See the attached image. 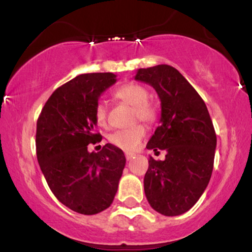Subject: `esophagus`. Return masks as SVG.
I'll return each mask as SVG.
<instances>
[{"label":"esophagus","mask_w":252,"mask_h":252,"mask_svg":"<svg viewBox=\"0 0 252 252\" xmlns=\"http://www.w3.org/2000/svg\"><path fill=\"white\" fill-rule=\"evenodd\" d=\"M135 158V154H132V153H126V161H130L131 158Z\"/></svg>","instance_id":"esophagus-1"}]
</instances>
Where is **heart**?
<instances>
[{"instance_id": "obj_1", "label": "heart", "mask_w": 252, "mask_h": 252, "mask_svg": "<svg viewBox=\"0 0 252 252\" xmlns=\"http://www.w3.org/2000/svg\"><path fill=\"white\" fill-rule=\"evenodd\" d=\"M115 97L121 102L134 106V121H142L146 123H154L158 117V110L154 103L148 99L149 92L144 86L136 83H128L115 90ZM94 120L98 126H106L108 124V105L99 100L94 106ZM146 128L142 124L132 126L130 129H122L114 131L108 136L109 142L118 148L132 152L137 149L146 136Z\"/></svg>"}]
</instances>
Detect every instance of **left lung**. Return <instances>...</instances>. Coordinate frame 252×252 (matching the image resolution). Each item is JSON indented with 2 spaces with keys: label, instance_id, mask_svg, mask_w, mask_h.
Wrapping results in <instances>:
<instances>
[{
  "label": "left lung",
  "instance_id": "8db88e82",
  "mask_svg": "<svg viewBox=\"0 0 252 252\" xmlns=\"http://www.w3.org/2000/svg\"><path fill=\"white\" fill-rule=\"evenodd\" d=\"M136 80L152 85L161 100V124L147 148L166 150L163 161L149 158L144 193L163 216L187 212L209 185L217 136L209 110L186 78L169 65L140 68Z\"/></svg>",
  "mask_w": 252,
  "mask_h": 252
}]
</instances>
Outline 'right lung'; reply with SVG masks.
<instances>
[{"label": "right lung", "instance_id": "add662e5", "mask_svg": "<svg viewBox=\"0 0 252 252\" xmlns=\"http://www.w3.org/2000/svg\"><path fill=\"white\" fill-rule=\"evenodd\" d=\"M116 83L114 73H86L58 88L36 122V158L53 194L68 209L96 215L114 201L126 156L106 143L98 153L88 146L100 142L94 106L102 92Z\"/></svg>", "mask_w": 252, "mask_h": 252}]
</instances>
